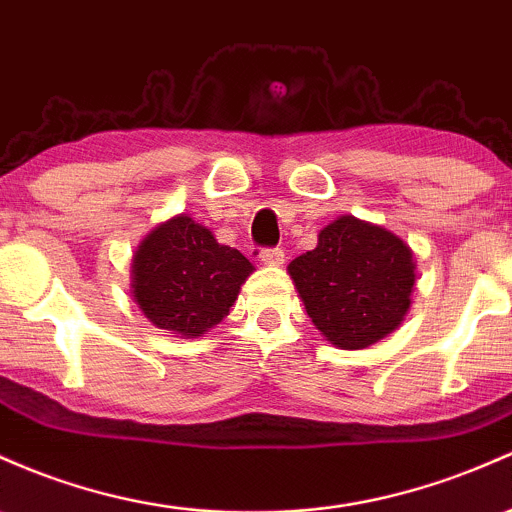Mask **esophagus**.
<instances>
[{
    "instance_id": "1",
    "label": "esophagus",
    "mask_w": 512,
    "mask_h": 512,
    "mask_svg": "<svg viewBox=\"0 0 512 512\" xmlns=\"http://www.w3.org/2000/svg\"><path fill=\"white\" fill-rule=\"evenodd\" d=\"M260 260L269 267L284 265V250L282 247H265V250L260 252Z\"/></svg>"
}]
</instances>
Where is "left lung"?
I'll return each mask as SVG.
<instances>
[{
    "instance_id": "left-lung-1",
    "label": "left lung",
    "mask_w": 512,
    "mask_h": 512,
    "mask_svg": "<svg viewBox=\"0 0 512 512\" xmlns=\"http://www.w3.org/2000/svg\"><path fill=\"white\" fill-rule=\"evenodd\" d=\"M308 318L340 350H364L401 325L411 308L415 262L391 230L340 216L316 250L289 265Z\"/></svg>"
}]
</instances>
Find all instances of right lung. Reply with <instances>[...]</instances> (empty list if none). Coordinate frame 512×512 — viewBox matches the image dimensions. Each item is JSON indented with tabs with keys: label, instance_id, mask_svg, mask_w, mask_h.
I'll return each mask as SVG.
<instances>
[{
	"label": "right lung",
	"instance_id": "obj_1",
	"mask_svg": "<svg viewBox=\"0 0 512 512\" xmlns=\"http://www.w3.org/2000/svg\"><path fill=\"white\" fill-rule=\"evenodd\" d=\"M131 272L133 299L155 328L199 338L228 316L252 265L179 213L140 240Z\"/></svg>",
	"mask_w": 512,
	"mask_h": 512
}]
</instances>
